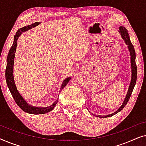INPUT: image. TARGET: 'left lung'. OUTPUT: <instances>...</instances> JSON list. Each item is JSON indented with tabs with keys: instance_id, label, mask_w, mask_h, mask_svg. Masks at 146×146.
I'll list each match as a JSON object with an SVG mask.
<instances>
[{
	"instance_id": "8db88e82",
	"label": "left lung",
	"mask_w": 146,
	"mask_h": 146,
	"mask_svg": "<svg viewBox=\"0 0 146 146\" xmlns=\"http://www.w3.org/2000/svg\"><path fill=\"white\" fill-rule=\"evenodd\" d=\"M119 33L120 34L121 38L123 40V41L125 42V44L127 46V48H128L129 51V54H130V61H131V81L129 83V86L128 88V90L127 92L126 96L123 100L122 104L121 105V106L119 108L118 110L117 111H115V112H113L111 114L107 115H95V116L99 117H108L112 115L116 114L117 113H118L119 111H120L123 108L125 107V106L127 104V103L128 102L129 98L131 96V93H132L133 88H134L135 83H136V80H137V66L135 64V52L134 47L132 44H131L130 41V38H129V36L128 34V31H127L126 29L123 27H119ZM93 114V113H92Z\"/></svg>"
}]
</instances>
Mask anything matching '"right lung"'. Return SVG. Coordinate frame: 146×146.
Returning a JSON list of instances; mask_svg holds the SVG:
<instances>
[{"mask_svg": "<svg viewBox=\"0 0 146 146\" xmlns=\"http://www.w3.org/2000/svg\"><path fill=\"white\" fill-rule=\"evenodd\" d=\"M40 24L39 22H36V23L32 24L31 25L27 26V27H25L21 28L18 30V31L15 35L14 37V42L13 45L10 49L9 52V54H8L7 59V68H6L5 71V77H6V81H7V84L9 88L10 92H11L12 96H13L14 100L17 103V104L25 111V112L31 113V114H43V113H46L49 112L52 110L54 108V107L56 106V104L58 101V98L52 104L49 106L47 107H36L34 106L33 105L29 104L27 102V101L24 99V98L22 96L21 94L19 93V90H18L17 86H16L15 79H14V74H13V69H14V62H15V52L16 50H17V40L19 39L20 36H21L23 33L29 31V30L31 29L32 28H34L36 27ZM71 79V77L66 78L63 81L60 90V92L66 86V85L68 83L70 80Z\"/></svg>", "mask_w": 146, "mask_h": 146, "instance_id": "add662e5", "label": "right lung"}]
</instances>
